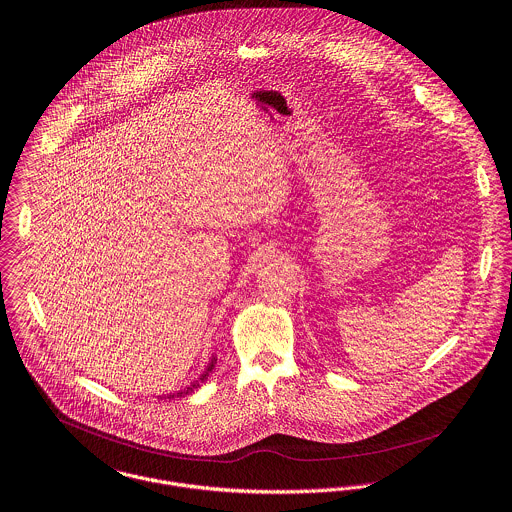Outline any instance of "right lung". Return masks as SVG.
<instances>
[{
    "label": "right lung",
    "instance_id": "1",
    "mask_svg": "<svg viewBox=\"0 0 512 512\" xmlns=\"http://www.w3.org/2000/svg\"><path fill=\"white\" fill-rule=\"evenodd\" d=\"M213 364H215V358H211V362H209V366H207V368H205L204 374H202V376H200V378H198V380H196V382H194V384H192V386H190V388H184V390H180V392H178V394H170V396H168V398H174V396H180V398H182V396H186V394H190V392H194V390H196V388H198V386H200V384H202V382H204L205 378H207V376H209V372H211V370H213Z\"/></svg>",
    "mask_w": 512,
    "mask_h": 512
}]
</instances>
